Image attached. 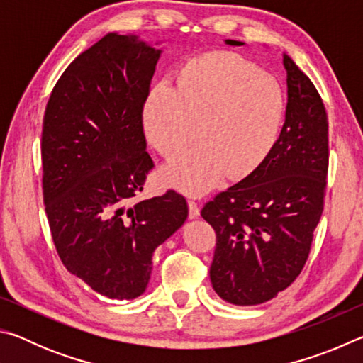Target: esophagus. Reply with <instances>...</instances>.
<instances>
[{"label":"esophagus","mask_w":363,"mask_h":363,"mask_svg":"<svg viewBox=\"0 0 363 363\" xmlns=\"http://www.w3.org/2000/svg\"><path fill=\"white\" fill-rule=\"evenodd\" d=\"M187 205H189V218H190V219L199 218V216H200V208H199V203H196L195 200H189V201H187Z\"/></svg>","instance_id":"1"}]
</instances>
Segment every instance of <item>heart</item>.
Returning <instances> with one entry per match:
<instances>
[{"label":"heart","instance_id":"obj_1","mask_svg":"<svg viewBox=\"0 0 363 363\" xmlns=\"http://www.w3.org/2000/svg\"><path fill=\"white\" fill-rule=\"evenodd\" d=\"M286 94L270 73L233 52H206L177 72L176 84L152 86L143 108L149 143L164 157L201 144L163 168L169 186L199 195L227 174L238 181L266 162L279 143Z\"/></svg>","mask_w":363,"mask_h":363}]
</instances>
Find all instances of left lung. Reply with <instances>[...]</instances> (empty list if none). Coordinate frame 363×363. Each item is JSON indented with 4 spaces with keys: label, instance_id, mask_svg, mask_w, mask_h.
Wrapping results in <instances>:
<instances>
[{
    "label": "left lung",
    "instance_id": "left-lung-1",
    "mask_svg": "<svg viewBox=\"0 0 363 363\" xmlns=\"http://www.w3.org/2000/svg\"><path fill=\"white\" fill-rule=\"evenodd\" d=\"M284 65L288 104L277 145L255 173L201 210L216 232L213 288L235 306L266 303L296 280L323 211L327 112L314 83L286 54Z\"/></svg>",
    "mask_w": 363,
    "mask_h": 363
}]
</instances>
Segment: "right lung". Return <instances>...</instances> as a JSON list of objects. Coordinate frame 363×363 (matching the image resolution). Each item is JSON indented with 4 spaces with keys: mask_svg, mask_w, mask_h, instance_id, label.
I'll return each instance as SVG.
<instances>
[{
    "mask_svg": "<svg viewBox=\"0 0 363 363\" xmlns=\"http://www.w3.org/2000/svg\"><path fill=\"white\" fill-rule=\"evenodd\" d=\"M160 54L134 35H106L67 67L43 118L54 247L69 272L110 299L145 291L153 251L189 213L174 190L128 206L153 168L143 108Z\"/></svg>",
    "mask_w": 363,
    "mask_h": 363,
    "instance_id": "obj_1",
    "label": "right lung"
}]
</instances>
